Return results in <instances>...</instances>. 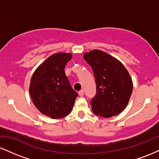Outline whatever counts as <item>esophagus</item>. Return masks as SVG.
Listing matches in <instances>:
<instances>
[{
    "instance_id": "1",
    "label": "esophagus",
    "mask_w": 159,
    "mask_h": 159,
    "mask_svg": "<svg viewBox=\"0 0 159 159\" xmlns=\"http://www.w3.org/2000/svg\"><path fill=\"white\" fill-rule=\"evenodd\" d=\"M78 94H79L80 96H84V90H81L78 92Z\"/></svg>"
}]
</instances>
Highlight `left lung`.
Returning a JSON list of instances; mask_svg holds the SVG:
<instances>
[{
    "instance_id": "left-lung-1",
    "label": "left lung",
    "mask_w": 159,
    "mask_h": 159,
    "mask_svg": "<svg viewBox=\"0 0 159 159\" xmlns=\"http://www.w3.org/2000/svg\"><path fill=\"white\" fill-rule=\"evenodd\" d=\"M84 58L92 68L96 80V93L90 101L93 113L105 118L119 114L128 105L133 90L127 69L102 51L85 53Z\"/></svg>"
}]
</instances>
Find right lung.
<instances>
[{"instance_id": "obj_1", "label": "right lung", "mask_w": 159, "mask_h": 159, "mask_svg": "<svg viewBox=\"0 0 159 159\" xmlns=\"http://www.w3.org/2000/svg\"><path fill=\"white\" fill-rule=\"evenodd\" d=\"M72 55L54 54L36 69L30 84V95L36 108L52 119L70 114L78 96L65 74V66Z\"/></svg>"}]
</instances>
